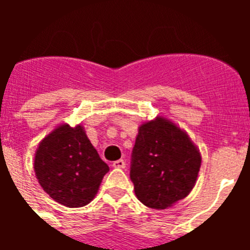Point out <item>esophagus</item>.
Masks as SVG:
<instances>
[{
  "label": "esophagus",
  "instance_id": "1",
  "mask_svg": "<svg viewBox=\"0 0 250 250\" xmlns=\"http://www.w3.org/2000/svg\"><path fill=\"white\" fill-rule=\"evenodd\" d=\"M112 167H116V169H124V167H126V163L123 160V159H120V160H116L112 163Z\"/></svg>",
  "mask_w": 250,
  "mask_h": 250
}]
</instances>
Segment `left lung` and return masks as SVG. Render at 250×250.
<instances>
[{
    "label": "left lung",
    "mask_w": 250,
    "mask_h": 250,
    "mask_svg": "<svg viewBox=\"0 0 250 250\" xmlns=\"http://www.w3.org/2000/svg\"><path fill=\"white\" fill-rule=\"evenodd\" d=\"M202 154L174 121L156 116L139 126L130 178L139 200L151 209H167L195 187Z\"/></svg>",
    "instance_id": "1"
}]
</instances>
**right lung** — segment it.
Listing matches in <instances>:
<instances>
[{
    "instance_id": "obj_1",
    "label": "right lung",
    "mask_w": 250,
    "mask_h": 250,
    "mask_svg": "<svg viewBox=\"0 0 250 250\" xmlns=\"http://www.w3.org/2000/svg\"><path fill=\"white\" fill-rule=\"evenodd\" d=\"M34 170L50 198L67 208L89 204L109 167L92 146L81 124H60L40 141Z\"/></svg>"
}]
</instances>
